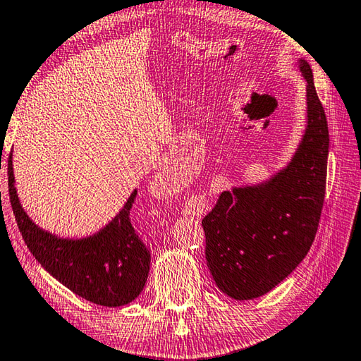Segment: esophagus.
<instances>
[{
    "instance_id": "34e87169",
    "label": "esophagus",
    "mask_w": 361,
    "mask_h": 361,
    "mask_svg": "<svg viewBox=\"0 0 361 361\" xmlns=\"http://www.w3.org/2000/svg\"><path fill=\"white\" fill-rule=\"evenodd\" d=\"M156 178H157V183H161V185H166V183L169 181V178H167V176H166V175H164V173H161V175H157V176H156Z\"/></svg>"
}]
</instances>
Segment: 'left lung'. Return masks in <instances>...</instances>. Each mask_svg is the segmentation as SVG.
Returning a JSON list of instances; mask_svg holds the SVG:
<instances>
[{"label": "left lung", "instance_id": "left-lung-1", "mask_svg": "<svg viewBox=\"0 0 361 361\" xmlns=\"http://www.w3.org/2000/svg\"><path fill=\"white\" fill-rule=\"evenodd\" d=\"M299 68L307 81V129L295 157L267 183L221 192L202 219L207 266L237 301L266 295L288 277L319 229L329 133L312 70L305 60Z\"/></svg>", "mask_w": 361, "mask_h": 361}]
</instances>
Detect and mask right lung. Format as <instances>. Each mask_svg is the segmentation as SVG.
<instances>
[{
  "mask_svg": "<svg viewBox=\"0 0 361 361\" xmlns=\"http://www.w3.org/2000/svg\"><path fill=\"white\" fill-rule=\"evenodd\" d=\"M9 199L17 226L39 264L75 295L119 307L132 302L148 280L151 255L133 229L130 210L137 189L111 223L85 239H60L39 229L23 212L14 188L12 154L8 159Z\"/></svg>",
  "mask_w": 361,
  "mask_h": 361,
  "instance_id": "obj_1",
  "label": "right lung"
}]
</instances>
